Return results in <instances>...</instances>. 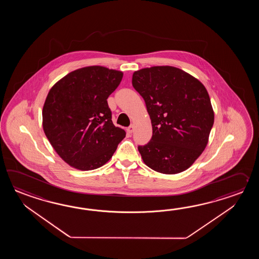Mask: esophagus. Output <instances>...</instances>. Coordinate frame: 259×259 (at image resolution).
Masks as SVG:
<instances>
[{
	"label": "esophagus",
	"instance_id": "1",
	"mask_svg": "<svg viewBox=\"0 0 259 259\" xmlns=\"http://www.w3.org/2000/svg\"><path fill=\"white\" fill-rule=\"evenodd\" d=\"M133 132H134V126L131 125L130 127H127V132H128V133H132Z\"/></svg>",
	"mask_w": 259,
	"mask_h": 259
}]
</instances>
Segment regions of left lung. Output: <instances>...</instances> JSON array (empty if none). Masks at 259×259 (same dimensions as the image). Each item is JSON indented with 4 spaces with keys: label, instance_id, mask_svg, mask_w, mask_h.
<instances>
[{
    "label": "left lung",
    "instance_id": "obj_1",
    "mask_svg": "<svg viewBox=\"0 0 259 259\" xmlns=\"http://www.w3.org/2000/svg\"><path fill=\"white\" fill-rule=\"evenodd\" d=\"M132 86L144 100L153 127L150 142L138 146L143 162L164 174L186 170L203 153L214 124L206 89L168 66L134 72Z\"/></svg>",
    "mask_w": 259,
    "mask_h": 259
}]
</instances>
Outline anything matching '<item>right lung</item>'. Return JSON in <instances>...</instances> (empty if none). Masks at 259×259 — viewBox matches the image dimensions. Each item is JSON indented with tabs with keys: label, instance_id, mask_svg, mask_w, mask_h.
Listing matches in <instances>:
<instances>
[{
	"label": "right lung",
	"instance_id": "1",
	"mask_svg": "<svg viewBox=\"0 0 259 259\" xmlns=\"http://www.w3.org/2000/svg\"><path fill=\"white\" fill-rule=\"evenodd\" d=\"M123 73L88 66L67 74L50 90L42 126L55 152L68 165L93 170L105 165L126 132L112 122L107 98Z\"/></svg>",
	"mask_w": 259,
	"mask_h": 259
}]
</instances>
